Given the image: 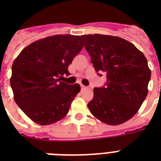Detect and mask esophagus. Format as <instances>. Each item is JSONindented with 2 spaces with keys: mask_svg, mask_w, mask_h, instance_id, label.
I'll list each match as a JSON object with an SVG mask.
<instances>
[{
  "mask_svg": "<svg viewBox=\"0 0 161 161\" xmlns=\"http://www.w3.org/2000/svg\"><path fill=\"white\" fill-rule=\"evenodd\" d=\"M85 88H87V87H86V86L83 85V84H81V89H82V90L85 89Z\"/></svg>",
  "mask_w": 161,
  "mask_h": 161,
  "instance_id": "obj_1",
  "label": "esophagus"
}]
</instances>
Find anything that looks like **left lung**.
<instances>
[{"label":"left lung","instance_id":"1","mask_svg":"<svg viewBox=\"0 0 161 161\" xmlns=\"http://www.w3.org/2000/svg\"><path fill=\"white\" fill-rule=\"evenodd\" d=\"M93 68L107 82L93 89L88 103L91 114L102 122L117 125L130 119L146 98L151 72L145 55L119 36L93 34L81 36Z\"/></svg>","mask_w":161,"mask_h":161}]
</instances>
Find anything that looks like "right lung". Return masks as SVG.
Masks as SVG:
<instances>
[{
  "mask_svg": "<svg viewBox=\"0 0 161 161\" xmlns=\"http://www.w3.org/2000/svg\"><path fill=\"white\" fill-rule=\"evenodd\" d=\"M83 47L81 36L55 35L32 42L15 59L11 78L14 99L32 121L48 125L68 114L81 88L61 79L70 74L68 66Z\"/></svg>",
  "mask_w": 161,
  "mask_h": 161,
  "instance_id": "obj_1",
  "label": "right lung"
}]
</instances>
